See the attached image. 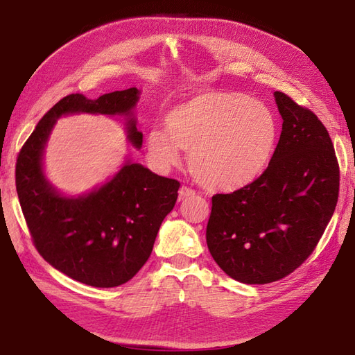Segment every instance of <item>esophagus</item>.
Returning a JSON list of instances; mask_svg holds the SVG:
<instances>
[{"label": "esophagus", "instance_id": "esophagus-1", "mask_svg": "<svg viewBox=\"0 0 355 355\" xmlns=\"http://www.w3.org/2000/svg\"><path fill=\"white\" fill-rule=\"evenodd\" d=\"M192 196H196V191L189 187H182L179 189V201L187 198V197H192Z\"/></svg>", "mask_w": 355, "mask_h": 355}]
</instances>
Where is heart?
<instances>
[{"mask_svg": "<svg viewBox=\"0 0 355 355\" xmlns=\"http://www.w3.org/2000/svg\"><path fill=\"white\" fill-rule=\"evenodd\" d=\"M277 139L272 112L240 93L209 92L182 103L167 115L166 128L148 133L153 164L167 170L180 163V149L201 185L234 189L265 168Z\"/></svg>", "mask_w": 355, "mask_h": 355, "instance_id": "1", "label": "heart"}]
</instances>
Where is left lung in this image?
Returning a JSON list of instances; mask_svg holds the SVG:
<instances>
[{"label":"left lung","instance_id":"1","mask_svg":"<svg viewBox=\"0 0 355 355\" xmlns=\"http://www.w3.org/2000/svg\"><path fill=\"white\" fill-rule=\"evenodd\" d=\"M280 141L263 173L211 197L206 240L223 272L245 284L292 274L314 252L335 211L339 164L318 116L275 92Z\"/></svg>","mask_w":355,"mask_h":355}]
</instances>
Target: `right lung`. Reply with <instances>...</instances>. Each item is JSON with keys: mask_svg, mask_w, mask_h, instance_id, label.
Masks as SVG:
<instances>
[{"mask_svg": "<svg viewBox=\"0 0 355 355\" xmlns=\"http://www.w3.org/2000/svg\"><path fill=\"white\" fill-rule=\"evenodd\" d=\"M137 99L136 87L96 101L69 94L41 118L17 155L16 189L32 243L53 268L87 286L116 287L137 274L151 256L161 222L175 207L180 184L127 161L108 184L67 198L44 178L42 153L59 116H132ZM127 125L128 141L141 148L144 136L135 118Z\"/></svg>", "mask_w": 355, "mask_h": 355, "instance_id": "right-lung-1", "label": "right lung"}]
</instances>
